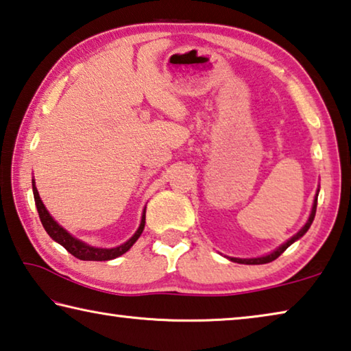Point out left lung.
Returning <instances> with one entry per match:
<instances>
[{
	"label": "left lung",
	"instance_id": "left-lung-1",
	"mask_svg": "<svg viewBox=\"0 0 351 351\" xmlns=\"http://www.w3.org/2000/svg\"><path fill=\"white\" fill-rule=\"evenodd\" d=\"M315 210H317V197H315V201H314V207H312V212H311V217H309V219H307V223L304 224V228L301 229L298 234L296 235H293L292 239L290 240H287L285 241V243L282 245V246H279L276 251H273L271 254H268V256H263V257H257V258H235V257H232L230 261L232 262H239V263H246V265H261V263H268V262H271V261H274V258H278L279 256L282 254V252L287 250V247L293 243V241H296L298 239H301V237H303L306 232H307V229L311 228V224H312V221H314V217H315Z\"/></svg>",
	"mask_w": 351,
	"mask_h": 351
}]
</instances>
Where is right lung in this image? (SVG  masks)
I'll return each instance as SVG.
<instances>
[{
  "label": "right lung",
  "instance_id": "add662e5",
  "mask_svg": "<svg viewBox=\"0 0 351 351\" xmlns=\"http://www.w3.org/2000/svg\"><path fill=\"white\" fill-rule=\"evenodd\" d=\"M32 193H34V201H36V207H37V213H39V218H40V223L44 226L47 234L51 237L53 240L58 241L59 245H62L66 250L70 252V254L75 256L80 261H111V258H116L122 256L123 252H127L130 247L134 245V241L139 239V235L143 234L144 230V224H145V210L143 213V218H141V224H139L138 230L134 232V235L132 237L130 240L125 241V243L117 246V247H111V250H104V247H94V246H89L83 243V241H80L75 239L69 234L66 229H62L61 226H59L55 219L50 217V213L47 212V208L44 206V202L40 201V196L39 193H37V188L34 185V182H32Z\"/></svg>",
  "mask_w": 351,
  "mask_h": 351
}]
</instances>
